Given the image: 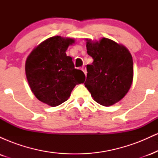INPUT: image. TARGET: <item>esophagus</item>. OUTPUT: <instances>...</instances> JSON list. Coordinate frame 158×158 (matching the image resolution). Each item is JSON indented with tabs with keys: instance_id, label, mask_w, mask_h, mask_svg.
Here are the masks:
<instances>
[{
	"instance_id": "esophagus-1",
	"label": "esophagus",
	"mask_w": 158,
	"mask_h": 158,
	"mask_svg": "<svg viewBox=\"0 0 158 158\" xmlns=\"http://www.w3.org/2000/svg\"><path fill=\"white\" fill-rule=\"evenodd\" d=\"M81 70H82L83 72H84V73L85 74V75H86V73H87V71H86V68H85V66H83V67H81Z\"/></svg>"
}]
</instances>
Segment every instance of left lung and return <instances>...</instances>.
<instances>
[{"label": "left lung", "mask_w": 158, "mask_h": 158, "mask_svg": "<svg viewBox=\"0 0 158 158\" xmlns=\"http://www.w3.org/2000/svg\"><path fill=\"white\" fill-rule=\"evenodd\" d=\"M88 40L87 52L93 58L87 65L85 85L96 102L110 106L126 96L133 80V59L128 49L103 38L93 42Z\"/></svg>", "instance_id": "1"}]
</instances>
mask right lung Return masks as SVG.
<instances>
[{"mask_svg": "<svg viewBox=\"0 0 158 158\" xmlns=\"http://www.w3.org/2000/svg\"><path fill=\"white\" fill-rule=\"evenodd\" d=\"M72 39L54 36L37 46L27 57L25 71L32 93L41 102L55 107L70 97L85 76L74 68L72 58L66 55Z\"/></svg>", "mask_w": 158, "mask_h": 158, "instance_id": "1", "label": "right lung"}]
</instances>
